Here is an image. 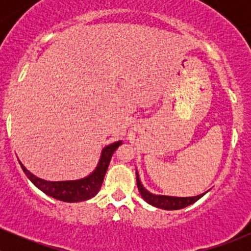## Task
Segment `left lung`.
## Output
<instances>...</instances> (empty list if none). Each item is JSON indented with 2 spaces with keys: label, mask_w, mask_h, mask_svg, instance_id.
I'll return each instance as SVG.
<instances>
[{
  "label": "left lung",
  "mask_w": 251,
  "mask_h": 251,
  "mask_svg": "<svg viewBox=\"0 0 251 251\" xmlns=\"http://www.w3.org/2000/svg\"><path fill=\"white\" fill-rule=\"evenodd\" d=\"M136 177H137V187L142 198H143L148 204L163 210L183 209V207L188 206V205L196 203L197 201H199L201 197L207 193L206 191L205 193H201L199 194V196H194V197H171V196H161V194H154V193H151V192L147 191V189L144 188V186L141 182L140 175H138L137 170H136Z\"/></svg>",
  "instance_id": "1"
}]
</instances>
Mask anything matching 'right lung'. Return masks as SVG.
<instances>
[{
    "instance_id": "obj_1",
    "label": "right lung",
    "mask_w": 251,
    "mask_h": 251,
    "mask_svg": "<svg viewBox=\"0 0 251 251\" xmlns=\"http://www.w3.org/2000/svg\"><path fill=\"white\" fill-rule=\"evenodd\" d=\"M123 144V141L114 142L108 144L102 149L100 161L95 170L88 176L80 179H72V181H46V179L39 178L34 174L30 173L24 165L19 161L23 171L27 176V178L47 196L57 199V201H67V203H77V201H88L93 198L100 192L102 187L103 179L105 173L109 166L111 155L116 151L119 146Z\"/></svg>"
}]
</instances>
